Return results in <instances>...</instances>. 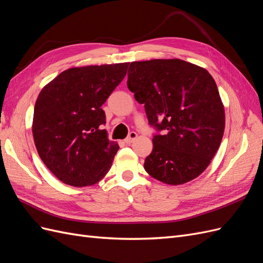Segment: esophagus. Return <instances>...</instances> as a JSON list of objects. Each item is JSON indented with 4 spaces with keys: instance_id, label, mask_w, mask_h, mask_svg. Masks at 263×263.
I'll list each match as a JSON object with an SVG mask.
<instances>
[{
    "instance_id": "esophagus-1",
    "label": "esophagus",
    "mask_w": 263,
    "mask_h": 263,
    "mask_svg": "<svg viewBox=\"0 0 263 263\" xmlns=\"http://www.w3.org/2000/svg\"><path fill=\"white\" fill-rule=\"evenodd\" d=\"M137 138V133H135V132H132V133H129V135H128V137H127L126 139H125V142L126 144H132V142Z\"/></svg>"
}]
</instances>
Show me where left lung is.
<instances>
[{
	"label": "left lung",
	"mask_w": 263,
	"mask_h": 263,
	"mask_svg": "<svg viewBox=\"0 0 263 263\" xmlns=\"http://www.w3.org/2000/svg\"><path fill=\"white\" fill-rule=\"evenodd\" d=\"M127 86L145 104L157 132L145 170L171 185L197 178L216 154L225 129V110L212 76L181 59L135 61Z\"/></svg>",
	"instance_id": "obj_1"
}]
</instances>
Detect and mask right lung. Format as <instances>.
Listing matches in <instances>:
<instances>
[{"mask_svg": "<svg viewBox=\"0 0 263 263\" xmlns=\"http://www.w3.org/2000/svg\"><path fill=\"white\" fill-rule=\"evenodd\" d=\"M128 62L71 68L39 93L33 136L39 157L55 177L72 186L99 182L119 149L107 139L101 107L126 76Z\"/></svg>", "mask_w": 263, "mask_h": 263, "instance_id": "obj_1", "label": "right lung"}]
</instances>
